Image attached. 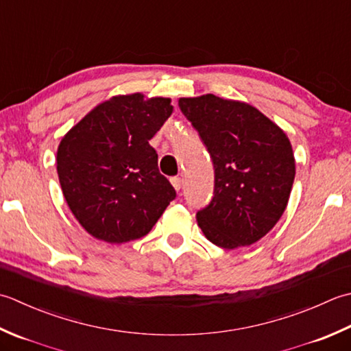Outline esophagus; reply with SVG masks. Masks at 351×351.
Segmentation results:
<instances>
[{
  "mask_svg": "<svg viewBox=\"0 0 351 351\" xmlns=\"http://www.w3.org/2000/svg\"><path fill=\"white\" fill-rule=\"evenodd\" d=\"M170 182H171V185H173V189L176 190V191H180L181 190V185H182V181H181V178L180 176H173L170 180Z\"/></svg>",
  "mask_w": 351,
  "mask_h": 351,
  "instance_id": "34e87169",
  "label": "esophagus"
}]
</instances>
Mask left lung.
Instances as JSON below:
<instances>
[{
  "label": "left lung",
  "mask_w": 351,
  "mask_h": 351,
  "mask_svg": "<svg viewBox=\"0 0 351 351\" xmlns=\"http://www.w3.org/2000/svg\"><path fill=\"white\" fill-rule=\"evenodd\" d=\"M178 105L215 166V195L197 211L199 228L225 250L258 242L291 196L295 158L285 130L250 103L215 94L182 97Z\"/></svg>",
  "instance_id": "1"
}]
</instances>
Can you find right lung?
<instances>
[{"label":"right lung","mask_w":351,"mask_h":351,"mask_svg":"<svg viewBox=\"0 0 351 351\" xmlns=\"http://www.w3.org/2000/svg\"><path fill=\"white\" fill-rule=\"evenodd\" d=\"M173 111L167 97L114 95L60 140L58 176L88 234L106 243L146 236L176 196L149 141Z\"/></svg>","instance_id":"obj_1"}]
</instances>
